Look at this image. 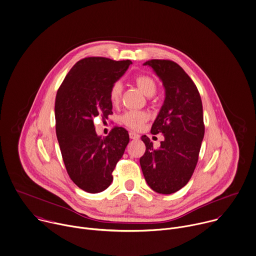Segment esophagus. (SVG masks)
I'll return each mask as SVG.
<instances>
[{
  "label": "esophagus",
  "instance_id": "1",
  "mask_svg": "<svg viewBox=\"0 0 256 256\" xmlns=\"http://www.w3.org/2000/svg\"><path fill=\"white\" fill-rule=\"evenodd\" d=\"M129 137H130V139L138 140V139L140 138V135L137 134V133H135V132H130V133H129Z\"/></svg>",
  "mask_w": 256,
  "mask_h": 256
}]
</instances>
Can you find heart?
Segmentation results:
<instances>
[{"label":"heart","mask_w":256,"mask_h":256,"mask_svg":"<svg viewBox=\"0 0 256 256\" xmlns=\"http://www.w3.org/2000/svg\"><path fill=\"white\" fill-rule=\"evenodd\" d=\"M135 83L138 86V88L141 90V92L150 97L156 93V83L155 81L146 75H140L135 78ZM122 94V84L117 81L112 84L109 90V100L112 105H117L120 101ZM148 119V115L144 111H137V110H132V111H127L125 112L121 117L120 121L126 125L127 127L131 129H139L141 126L144 124V122Z\"/></svg>","instance_id":"obj_1"}]
</instances>
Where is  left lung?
Listing matches in <instances>:
<instances>
[{
    "instance_id": "left-lung-1",
    "label": "left lung",
    "mask_w": 256,
    "mask_h": 256,
    "mask_svg": "<svg viewBox=\"0 0 256 256\" xmlns=\"http://www.w3.org/2000/svg\"><path fill=\"white\" fill-rule=\"evenodd\" d=\"M150 66L165 88V100L151 133H162L158 149L144 135L146 151L140 158L144 178L157 193L171 194L190 180L198 161L204 137L203 109L200 94L191 78L175 62L150 60Z\"/></svg>"
}]
</instances>
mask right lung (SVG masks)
<instances>
[{"label": "right lung", "instance_id": "add662e5", "mask_svg": "<svg viewBox=\"0 0 256 256\" xmlns=\"http://www.w3.org/2000/svg\"><path fill=\"white\" fill-rule=\"evenodd\" d=\"M130 64V60L84 58L72 67L56 95V134L66 170L72 181L89 193L110 186L112 172L129 143L122 127H114L106 137L98 136L94 118L105 119L112 113L110 87Z\"/></svg>", "mask_w": 256, "mask_h": 256}]
</instances>
